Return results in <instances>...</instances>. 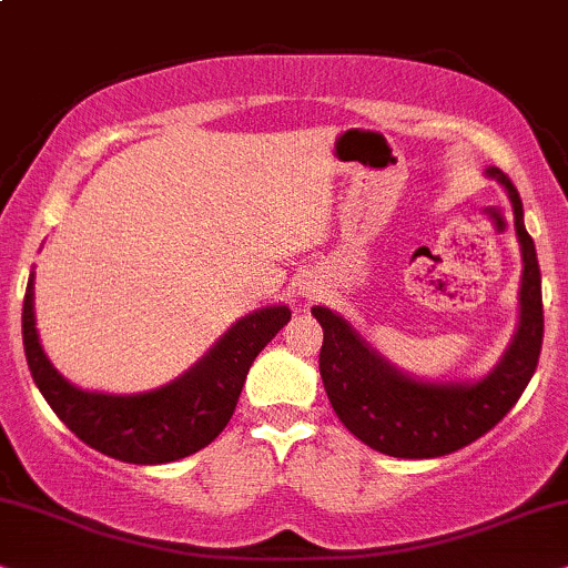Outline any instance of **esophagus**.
Returning <instances> with one entry per match:
<instances>
[{
	"label": "esophagus",
	"mask_w": 568,
	"mask_h": 568,
	"mask_svg": "<svg viewBox=\"0 0 568 568\" xmlns=\"http://www.w3.org/2000/svg\"><path fill=\"white\" fill-rule=\"evenodd\" d=\"M308 293H312V291H306V296H308Z\"/></svg>",
	"instance_id": "1"
}]
</instances>
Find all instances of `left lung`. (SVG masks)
Here are the masks:
<instances>
[{"label":"left lung","instance_id":"left-lung-1","mask_svg":"<svg viewBox=\"0 0 568 568\" xmlns=\"http://www.w3.org/2000/svg\"><path fill=\"white\" fill-rule=\"evenodd\" d=\"M487 178L504 185L514 206L521 246L519 325L500 362L477 383H427L393 367L356 333L346 317L312 306L325 333L320 375L337 419L358 440L385 456H448L498 425L532 379L542 348V285L535 241L524 227L519 191L506 172L487 168Z\"/></svg>","mask_w":568,"mask_h":568}]
</instances>
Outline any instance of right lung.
<instances>
[{
    "instance_id": "1",
    "label": "right lung",
    "mask_w": 568,
    "mask_h": 568,
    "mask_svg": "<svg viewBox=\"0 0 568 568\" xmlns=\"http://www.w3.org/2000/svg\"><path fill=\"white\" fill-rule=\"evenodd\" d=\"M288 320L291 308L283 304L256 308L172 383L133 396L91 393L70 385L41 348L31 272L23 298V346L36 387L70 433L118 462L168 464L196 454L225 429L248 367Z\"/></svg>"
}]
</instances>
